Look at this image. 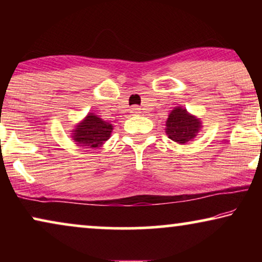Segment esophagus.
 I'll list each match as a JSON object with an SVG mask.
<instances>
[{
  "instance_id": "1",
  "label": "esophagus",
  "mask_w": 262,
  "mask_h": 262,
  "mask_svg": "<svg viewBox=\"0 0 262 262\" xmlns=\"http://www.w3.org/2000/svg\"><path fill=\"white\" fill-rule=\"evenodd\" d=\"M139 112H141V108H139L138 106H132L130 108V113L132 116H136V114H138Z\"/></svg>"
}]
</instances>
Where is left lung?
<instances>
[{
    "label": "left lung",
    "instance_id": "8db88e82",
    "mask_svg": "<svg viewBox=\"0 0 262 262\" xmlns=\"http://www.w3.org/2000/svg\"><path fill=\"white\" fill-rule=\"evenodd\" d=\"M203 123L198 117L193 116L185 107L177 106L168 114L166 121V135L179 144L193 141L202 130Z\"/></svg>",
    "mask_w": 262,
    "mask_h": 262
}]
</instances>
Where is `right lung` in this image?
<instances>
[{"label": "right lung", "instance_id": "add662e5", "mask_svg": "<svg viewBox=\"0 0 262 262\" xmlns=\"http://www.w3.org/2000/svg\"><path fill=\"white\" fill-rule=\"evenodd\" d=\"M113 131V125L101 119L94 113H88L75 125L70 136L75 144L96 149L108 141Z\"/></svg>", "mask_w": 262, "mask_h": 262}]
</instances>
